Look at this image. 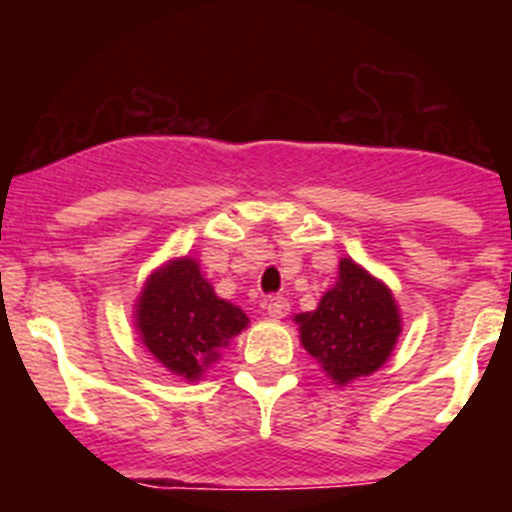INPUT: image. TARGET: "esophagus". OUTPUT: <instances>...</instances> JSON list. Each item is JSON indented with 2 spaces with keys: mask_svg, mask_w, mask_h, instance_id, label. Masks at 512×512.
Masks as SVG:
<instances>
[{
  "mask_svg": "<svg viewBox=\"0 0 512 512\" xmlns=\"http://www.w3.org/2000/svg\"><path fill=\"white\" fill-rule=\"evenodd\" d=\"M288 311H291V303H288L283 296L266 298V313L271 318H286Z\"/></svg>",
  "mask_w": 512,
  "mask_h": 512,
  "instance_id": "obj_1",
  "label": "esophagus"
}]
</instances>
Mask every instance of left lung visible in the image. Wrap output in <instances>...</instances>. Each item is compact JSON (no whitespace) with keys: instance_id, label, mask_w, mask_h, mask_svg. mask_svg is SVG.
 Here are the masks:
<instances>
[{"instance_id":"left-lung-1","label":"left lung","mask_w":512,"mask_h":512,"mask_svg":"<svg viewBox=\"0 0 512 512\" xmlns=\"http://www.w3.org/2000/svg\"><path fill=\"white\" fill-rule=\"evenodd\" d=\"M301 346L338 388L376 373L403 331L393 291L353 258L338 261V278L316 311L296 313Z\"/></svg>"}]
</instances>
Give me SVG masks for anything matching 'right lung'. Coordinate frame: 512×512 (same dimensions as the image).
<instances>
[{
  "mask_svg": "<svg viewBox=\"0 0 512 512\" xmlns=\"http://www.w3.org/2000/svg\"><path fill=\"white\" fill-rule=\"evenodd\" d=\"M134 326L166 371L194 383L249 328V316L216 296L196 258L176 256L149 273L134 303Z\"/></svg>",
  "mask_w": 512,
  "mask_h": 512,
  "instance_id": "1",
  "label": "right lung"
}]
</instances>
